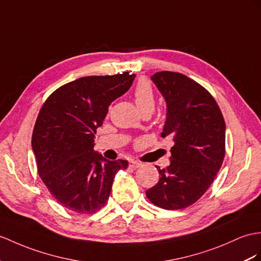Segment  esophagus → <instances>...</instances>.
Returning a JSON list of instances; mask_svg holds the SVG:
<instances>
[{"mask_svg":"<svg viewBox=\"0 0 261 261\" xmlns=\"http://www.w3.org/2000/svg\"><path fill=\"white\" fill-rule=\"evenodd\" d=\"M141 166H142V164L139 163V162H137V161H132V162H129V167L133 168V169H136V168L141 167Z\"/></svg>","mask_w":261,"mask_h":261,"instance_id":"esophagus-1","label":"esophagus"}]
</instances>
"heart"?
Segmentation results:
<instances>
[{"instance_id":"heart-1","label":"heart","mask_w":261,"mask_h":261,"mask_svg":"<svg viewBox=\"0 0 261 261\" xmlns=\"http://www.w3.org/2000/svg\"><path fill=\"white\" fill-rule=\"evenodd\" d=\"M134 98L136 105L142 113L154 112L156 106V97L149 82L142 80L137 83L134 90Z\"/></svg>"}]
</instances>
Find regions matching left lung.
I'll use <instances>...</instances> for the list:
<instances>
[{
    "label": "left lung",
    "instance_id": "1",
    "mask_svg": "<svg viewBox=\"0 0 261 261\" xmlns=\"http://www.w3.org/2000/svg\"><path fill=\"white\" fill-rule=\"evenodd\" d=\"M167 104L162 133L170 137V164L160 180L146 190L147 198L167 211L187 208L211 187L225 157L226 125L213 95L186 75L157 72L151 76Z\"/></svg>",
    "mask_w": 261,
    "mask_h": 261
}]
</instances>
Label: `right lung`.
Segmentation results:
<instances>
[{
    "mask_svg": "<svg viewBox=\"0 0 261 261\" xmlns=\"http://www.w3.org/2000/svg\"><path fill=\"white\" fill-rule=\"evenodd\" d=\"M135 76H85L57 88L41 107L32 134L37 173L69 211H99L117 171L128 167L127 161H107L95 151L94 135L112 101L128 91Z\"/></svg>",
    "mask_w": 261,
    "mask_h": 261,
    "instance_id": "obj_1",
    "label": "right lung"
}]
</instances>
